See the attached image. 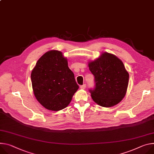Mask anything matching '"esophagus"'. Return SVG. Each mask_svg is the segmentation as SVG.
<instances>
[{"mask_svg":"<svg viewBox=\"0 0 154 154\" xmlns=\"http://www.w3.org/2000/svg\"><path fill=\"white\" fill-rule=\"evenodd\" d=\"M80 88L81 89H82V90H84V89H85V88H86V85H85V84H83V85H81V86L80 87Z\"/></svg>","mask_w":154,"mask_h":154,"instance_id":"1","label":"esophagus"}]
</instances>
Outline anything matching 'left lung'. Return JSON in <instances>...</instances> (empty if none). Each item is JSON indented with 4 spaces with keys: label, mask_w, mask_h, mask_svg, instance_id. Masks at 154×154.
I'll return each instance as SVG.
<instances>
[{
    "label": "left lung",
    "mask_w": 154,
    "mask_h": 154,
    "mask_svg": "<svg viewBox=\"0 0 154 154\" xmlns=\"http://www.w3.org/2000/svg\"><path fill=\"white\" fill-rule=\"evenodd\" d=\"M88 67L94 77L95 87L89 90L93 100L105 107L119 103L127 93L129 80L123 62L114 54L104 52L89 62Z\"/></svg>",
    "instance_id": "1"
}]
</instances>
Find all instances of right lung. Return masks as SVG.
<instances>
[{
    "label": "right lung",
    "mask_w": 154,
    "mask_h": 154,
    "mask_svg": "<svg viewBox=\"0 0 154 154\" xmlns=\"http://www.w3.org/2000/svg\"><path fill=\"white\" fill-rule=\"evenodd\" d=\"M31 77L35 97L48 110L66 108L79 89L67 59L58 50H50L42 56Z\"/></svg>",
    "instance_id": "1"
}]
</instances>
